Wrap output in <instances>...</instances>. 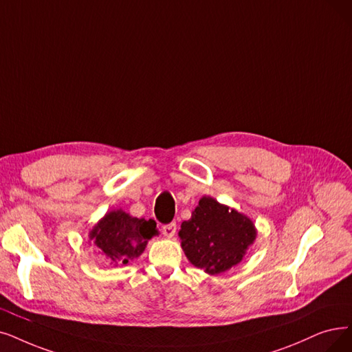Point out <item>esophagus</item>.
Instances as JSON below:
<instances>
[{
	"label": "esophagus",
	"mask_w": 352,
	"mask_h": 352,
	"mask_svg": "<svg viewBox=\"0 0 352 352\" xmlns=\"http://www.w3.org/2000/svg\"><path fill=\"white\" fill-rule=\"evenodd\" d=\"M163 235L167 236V238H173L175 234H176V222H170V223H166L163 225Z\"/></svg>",
	"instance_id": "obj_1"
}]
</instances>
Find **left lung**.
<instances>
[{"label": "left lung", "instance_id": "1", "mask_svg": "<svg viewBox=\"0 0 352 352\" xmlns=\"http://www.w3.org/2000/svg\"><path fill=\"white\" fill-rule=\"evenodd\" d=\"M256 234L247 217L212 198H202L179 231L189 261L209 274L223 273L240 263Z\"/></svg>", "mask_w": 352, "mask_h": 352}]
</instances>
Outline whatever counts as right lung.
<instances>
[{
	"instance_id": "1",
	"label": "right lung",
	"mask_w": 352,
	"mask_h": 352,
	"mask_svg": "<svg viewBox=\"0 0 352 352\" xmlns=\"http://www.w3.org/2000/svg\"><path fill=\"white\" fill-rule=\"evenodd\" d=\"M154 234L156 222L153 219H138L122 210H112L95 225L91 231V240L111 263L117 265L137 258Z\"/></svg>"
}]
</instances>
